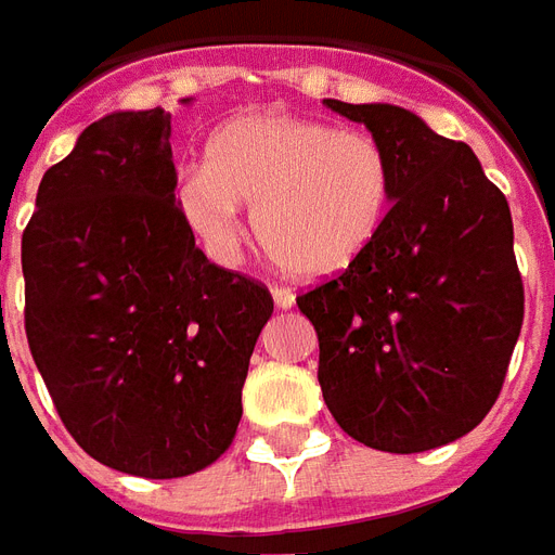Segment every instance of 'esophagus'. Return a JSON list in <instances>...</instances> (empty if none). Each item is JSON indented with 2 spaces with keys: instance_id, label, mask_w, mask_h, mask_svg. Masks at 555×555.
<instances>
[{
  "instance_id": "esophagus-1",
  "label": "esophagus",
  "mask_w": 555,
  "mask_h": 555,
  "mask_svg": "<svg viewBox=\"0 0 555 555\" xmlns=\"http://www.w3.org/2000/svg\"><path fill=\"white\" fill-rule=\"evenodd\" d=\"M270 294H273V302H276V309H282V312H288V309H294V302H297V297H294V291L282 288V285H276V288L270 291Z\"/></svg>"
}]
</instances>
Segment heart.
I'll list each match as a JSON object with an SVG mask.
<instances>
[{
  "mask_svg": "<svg viewBox=\"0 0 555 555\" xmlns=\"http://www.w3.org/2000/svg\"><path fill=\"white\" fill-rule=\"evenodd\" d=\"M392 163L360 130L285 113L231 118L207 139L205 166L178 181V205L219 255L241 241V210L255 207V234L285 273L336 276L357 264L384 229Z\"/></svg>",
  "mask_w": 555,
  "mask_h": 555,
  "instance_id": "b5f03b06",
  "label": "heart"
}]
</instances>
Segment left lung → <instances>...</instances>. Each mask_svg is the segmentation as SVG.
<instances>
[{"label":"left lung","mask_w":555,"mask_h":555,"mask_svg":"<svg viewBox=\"0 0 555 555\" xmlns=\"http://www.w3.org/2000/svg\"><path fill=\"white\" fill-rule=\"evenodd\" d=\"M392 163V207L357 264L297 297L321 345L318 384L341 430L372 449L428 452L500 398L524 324L505 195L473 147L392 103H345Z\"/></svg>","instance_id":"1"}]
</instances>
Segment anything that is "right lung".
<instances>
[{
	"mask_svg": "<svg viewBox=\"0 0 555 555\" xmlns=\"http://www.w3.org/2000/svg\"><path fill=\"white\" fill-rule=\"evenodd\" d=\"M169 137L159 106L103 115L47 169L23 231L26 338L55 410L94 461L142 478L229 449L273 314L264 285L195 246Z\"/></svg>",
	"mask_w": 555,
	"mask_h": 555,
	"instance_id": "1",
	"label": "right lung"
}]
</instances>
